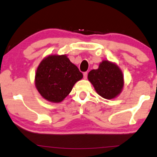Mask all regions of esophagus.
<instances>
[{
  "mask_svg": "<svg viewBox=\"0 0 157 157\" xmlns=\"http://www.w3.org/2000/svg\"><path fill=\"white\" fill-rule=\"evenodd\" d=\"M87 75H88V73H87V72H84V73H83L84 79H86V78H87Z\"/></svg>",
  "mask_w": 157,
  "mask_h": 157,
  "instance_id": "1",
  "label": "esophagus"
}]
</instances>
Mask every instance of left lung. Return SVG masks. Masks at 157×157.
I'll return each instance as SVG.
<instances>
[{"mask_svg":"<svg viewBox=\"0 0 157 157\" xmlns=\"http://www.w3.org/2000/svg\"><path fill=\"white\" fill-rule=\"evenodd\" d=\"M88 79L97 93L105 99L115 98L124 86L122 72L115 63L108 61H103L98 69L89 72Z\"/></svg>","mask_w":157,"mask_h":157,"instance_id":"obj_1","label":"left lung"}]
</instances>
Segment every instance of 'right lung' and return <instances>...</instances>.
Instances as JSON below:
<instances>
[{"label": "right lung", "mask_w": 157, "mask_h": 157, "mask_svg": "<svg viewBox=\"0 0 157 157\" xmlns=\"http://www.w3.org/2000/svg\"><path fill=\"white\" fill-rule=\"evenodd\" d=\"M82 78V73L66 55H49L39 64L35 84L44 99L60 103Z\"/></svg>", "instance_id": "add662e5"}]
</instances>
